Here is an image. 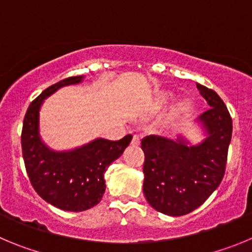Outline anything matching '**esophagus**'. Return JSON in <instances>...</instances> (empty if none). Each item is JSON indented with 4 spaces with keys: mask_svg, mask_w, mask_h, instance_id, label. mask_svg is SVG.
I'll return each instance as SVG.
<instances>
[{
    "mask_svg": "<svg viewBox=\"0 0 252 252\" xmlns=\"http://www.w3.org/2000/svg\"><path fill=\"white\" fill-rule=\"evenodd\" d=\"M131 144H133V146H139V144H140V137H139V135L135 134L134 137H133V140H131Z\"/></svg>",
    "mask_w": 252,
    "mask_h": 252,
    "instance_id": "34e87169",
    "label": "esophagus"
}]
</instances>
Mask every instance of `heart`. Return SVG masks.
<instances>
[{
	"label": "heart",
	"mask_w": 252,
	"mask_h": 252,
	"mask_svg": "<svg viewBox=\"0 0 252 252\" xmlns=\"http://www.w3.org/2000/svg\"><path fill=\"white\" fill-rule=\"evenodd\" d=\"M173 92H160L152 99L151 105L153 106L154 109H162L165 105H168V104L173 100ZM192 108H193V103H192L191 99H181V100L174 105L173 110H172V117L177 118V119L186 118L189 113H191Z\"/></svg>",
	"instance_id": "b5f03b06"
}]
</instances>
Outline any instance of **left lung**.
Masks as SVG:
<instances>
[{
	"mask_svg": "<svg viewBox=\"0 0 252 252\" xmlns=\"http://www.w3.org/2000/svg\"><path fill=\"white\" fill-rule=\"evenodd\" d=\"M197 89L210 105L194 121L202 139L192 143L182 133L174 139L159 135L142 139L143 192L154 210L168 216H183L198 208L225 174L232 135L230 113L216 92L201 84Z\"/></svg>",
	"mask_w": 252,
	"mask_h": 252,
	"instance_id": "left-lung-1",
	"label": "left lung"
}]
</instances>
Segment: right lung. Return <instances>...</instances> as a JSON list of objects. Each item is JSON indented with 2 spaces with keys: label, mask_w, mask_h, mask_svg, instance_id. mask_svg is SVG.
I'll return each instance as SVG.
<instances>
[{
  "label": "right lung",
  "mask_w": 252,
  "mask_h": 252,
  "mask_svg": "<svg viewBox=\"0 0 252 252\" xmlns=\"http://www.w3.org/2000/svg\"><path fill=\"white\" fill-rule=\"evenodd\" d=\"M85 76H72L54 84L30 104L24 119L22 154L38 196L64 211L81 212L100 202L105 192L104 173L129 146L131 135L121 140L95 138L83 146L56 151L40 134V112L45 99L69 85L83 83Z\"/></svg>",
  "instance_id": "1"
}]
</instances>
